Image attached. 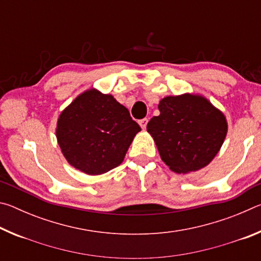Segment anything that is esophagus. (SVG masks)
Instances as JSON below:
<instances>
[{"mask_svg": "<svg viewBox=\"0 0 261 261\" xmlns=\"http://www.w3.org/2000/svg\"><path fill=\"white\" fill-rule=\"evenodd\" d=\"M147 123H148V118H143V120H140V121H139V124H140V126H141V129H143V130L146 129Z\"/></svg>", "mask_w": 261, "mask_h": 261, "instance_id": "34e87169", "label": "esophagus"}]
</instances>
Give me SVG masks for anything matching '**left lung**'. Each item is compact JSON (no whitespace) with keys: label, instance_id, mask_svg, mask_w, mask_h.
I'll use <instances>...</instances> for the list:
<instances>
[{"label":"left lung","instance_id":"obj_1","mask_svg":"<svg viewBox=\"0 0 261 261\" xmlns=\"http://www.w3.org/2000/svg\"><path fill=\"white\" fill-rule=\"evenodd\" d=\"M160 115L151 118L147 131L162 161L175 173L187 174L206 167L222 146L228 124L224 115L204 96H166Z\"/></svg>","mask_w":261,"mask_h":261}]
</instances>
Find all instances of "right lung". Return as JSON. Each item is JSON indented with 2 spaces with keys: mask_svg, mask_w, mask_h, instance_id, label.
Masks as SVG:
<instances>
[{
  "mask_svg": "<svg viewBox=\"0 0 261 261\" xmlns=\"http://www.w3.org/2000/svg\"><path fill=\"white\" fill-rule=\"evenodd\" d=\"M140 130L113 95L92 88L61 113L56 137L70 165L87 175H100L121 165Z\"/></svg>",
  "mask_w": 261,
  "mask_h": 261,
  "instance_id": "add662e5",
  "label": "right lung"
}]
</instances>
